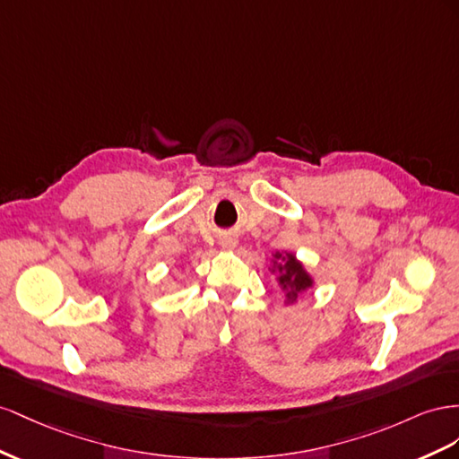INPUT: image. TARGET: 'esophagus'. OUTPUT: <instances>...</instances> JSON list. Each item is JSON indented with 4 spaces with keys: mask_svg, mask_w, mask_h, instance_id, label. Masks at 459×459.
<instances>
[{
    "mask_svg": "<svg viewBox=\"0 0 459 459\" xmlns=\"http://www.w3.org/2000/svg\"><path fill=\"white\" fill-rule=\"evenodd\" d=\"M238 246V240L237 238H234V237H225V238H222L221 240V247H222V250H234V247H237Z\"/></svg>",
    "mask_w": 459,
    "mask_h": 459,
    "instance_id": "esophagus-1",
    "label": "esophagus"
}]
</instances>
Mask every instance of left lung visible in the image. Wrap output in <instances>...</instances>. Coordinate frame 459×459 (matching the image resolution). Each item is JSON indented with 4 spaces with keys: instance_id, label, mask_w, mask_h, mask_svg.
Segmentation results:
<instances>
[{
    "instance_id": "8db88e82",
    "label": "left lung",
    "mask_w": 459,
    "mask_h": 459,
    "mask_svg": "<svg viewBox=\"0 0 459 459\" xmlns=\"http://www.w3.org/2000/svg\"><path fill=\"white\" fill-rule=\"evenodd\" d=\"M269 271L274 274V281L284 298V306H294L299 298L307 294L309 288L316 286L313 274L294 252H274Z\"/></svg>"
}]
</instances>
